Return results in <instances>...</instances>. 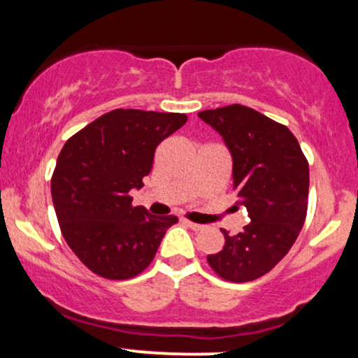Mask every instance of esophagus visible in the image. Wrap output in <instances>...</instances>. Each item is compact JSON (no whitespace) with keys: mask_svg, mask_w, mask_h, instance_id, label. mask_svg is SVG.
<instances>
[{"mask_svg":"<svg viewBox=\"0 0 358 358\" xmlns=\"http://www.w3.org/2000/svg\"><path fill=\"white\" fill-rule=\"evenodd\" d=\"M185 224H187L188 227H190L192 231H195V232L205 231V225H202V224H195V222H190V220H185Z\"/></svg>","mask_w":358,"mask_h":358,"instance_id":"obj_1","label":"esophagus"}]
</instances>
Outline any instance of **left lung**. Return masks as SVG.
I'll return each instance as SVG.
<instances>
[{
    "label": "left lung",
    "mask_w": 358,
    "mask_h": 358,
    "mask_svg": "<svg viewBox=\"0 0 358 358\" xmlns=\"http://www.w3.org/2000/svg\"><path fill=\"white\" fill-rule=\"evenodd\" d=\"M219 131L234 159L237 205L250 222L237 236L222 231L220 252L207 256L217 276L248 282L264 276L296 242L308 210L310 170L294 134L281 122L241 104L199 113Z\"/></svg>",
    "instance_id": "obj_1"
}]
</instances>
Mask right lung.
I'll return each mask as SVG.
<instances>
[{
    "mask_svg": "<svg viewBox=\"0 0 358 358\" xmlns=\"http://www.w3.org/2000/svg\"><path fill=\"white\" fill-rule=\"evenodd\" d=\"M187 114L114 109L67 139L52 175V200L62 236L85 268L106 279H131L153 262L178 217L134 207L163 139Z\"/></svg>",
    "mask_w": 358,
    "mask_h": 358,
    "instance_id": "obj_1",
    "label": "right lung"
}]
</instances>
